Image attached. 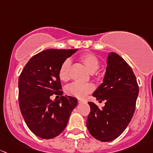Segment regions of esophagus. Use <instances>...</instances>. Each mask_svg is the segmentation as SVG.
Wrapping results in <instances>:
<instances>
[{
  "label": "esophagus",
  "instance_id": "obj_1",
  "mask_svg": "<svg viewBox=\"0 0 153 153\" xmlns=\"http://www.w3.org/2000/svg\"><path fill=\"white\" fill-rule=\"evenodd\" d=\"M78 102H79V103H85V102H86V101L82 100H78Z\"/></svg>",
  "mask_w": 153,
  "mask_h": 153
}]
</instances>
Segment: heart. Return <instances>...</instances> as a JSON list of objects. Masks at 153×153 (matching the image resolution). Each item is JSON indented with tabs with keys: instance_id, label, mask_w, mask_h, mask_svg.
Listing matches in <instances>:
<instances>
[{
	"instance_id": "heart-1",
	"label": "heart",
	"mask_w": 153,
	"mask_h": 153,
	"mask_svg": "<svg viewBox=\"0 0 153 153\" xmlns=\"http://www.w3.org/2000/svg\"><path fill=\"white\" fill-rule=\"evenodd\" d=\"M80 62L84 65L85 68L90 74H94L99 69L100 61L95 54L91 53H86L79 57ZM71 67V60L67 59L61 64L58 71V76L61 81L66 82L69 79V70ZM94 87L91 84H82L74 82L68 85L65 88V93L71 97L77 99H83L91 93Z\"/></svg>"
}]
</instances>
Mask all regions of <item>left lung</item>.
<instances>
[{
	"label": "left lung",
	"mask_w": 153,
	"mask_h": 153,
	"mask_svg": "<svg viewBox=\"0 0 153 153\" xmlns=\"http://www.w3.org/2000/svg\"><path fill=\"white\" fill-rule=\"evenodd\" d=\"M103 82L94 91L93 97L105 101L100 109L94 102L87 119L90 133L101 141H111L127 128L134 114L138 85L131 67L116 53L111 52L107 60Z\"/></svg>",
	"instance_id": "1"
}]
</instances>
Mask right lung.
<instances>
[{
    "label": "right lung",
    "mask_w": 153,
    "mask_h": 153,
    "mask_svg": "<svg viewBox=\"0 0 153 153\" xmlns=\"http://www.w3.org/2000/svg\"><path fill=\"white\" fill-rule=\"evenodd\" d=\"M77 49H47L29 59L18 80L19 105L26 125L44 139L59 135L67 126L77 105L73 97L62 96L58 71L61 64ZM60 95L53 101L50 97Z\"/></svg>",
    "instance_id": "add662e5"
}]
</instances>
